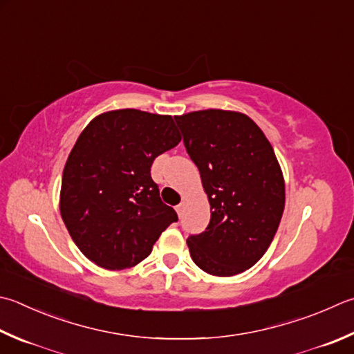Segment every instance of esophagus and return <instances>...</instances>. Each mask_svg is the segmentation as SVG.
I'll return each instance as SVG.
<instances>
[{
	"mask_svg": "<svg viewBox=\"0 0 354 354\" xmlns=\"http://www.w3.org/2000/svg\"><path fill=\"white\" fill-rule=\"evenodd\" d=\"M183 209H185V202L178 203V205L176 206V211H177V214H178V216H182V214H183Z\"/></svg>",
	"mask_w": 354,
	"mask_h": 354,
	"instance_id": "34e87169",
	"label": "esophagus"
}]
</instances>
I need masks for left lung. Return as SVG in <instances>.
Segmentation results:
<instances>
[{"instance_id": "left-lung-1", "label": "left lung", "mask_w": 354, "mask_h": 354, "mask_svg": "<svg viewBox=\"0 0 354 354\" xmlns=\"http://www.w3.org/2000/svg\"><path fill=\"white\" fill-rule=\"evenodd\" d=\"M176 122L211 205L209 225L186 240L191 257L208 274L236 276L265 254L283 214L285 183L274 149L240 112L196 111Z\"/></svg>"}]
</instances>
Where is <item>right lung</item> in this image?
I'll list each match as a JSON object with an SVG mask.
<instances>
[{
  "label": "right lung",
  "mask_w": 354,
  "mask_h": 354,
  "mask_svg": "<svg viewBox=\"0 0 354 354\" xmlns=\"http://www.w3.org/2000/svg\"><path fill=\"white\" fill-rule=\"evenodd\" d=\"M180 140L171 115L138 109L104 112L80 134L63 171L59 212L91 262L131 268L177 222V212L160 198L151 166Z\"/></svg>",
  "instance_id": "right-lung-1"
}]
</instances>
